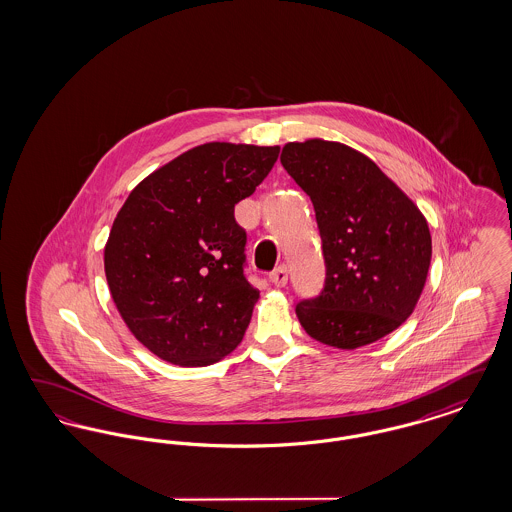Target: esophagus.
<instances>
[{
	"label": "esophagus",
	"instance_id": "obj_1",
	"mask_svg": "<svg viewBox=\"0 0 512 512\" xmlns=\"http://www.w3.org/2000/svg\"><path fill=\"white\" fill-rule=\"evenodd\" d=\"M268 278H270V282H272L276 288H284V286L288 284V268L282 265V267L272 270Z\"/></svg>",
	"mask_w": 512,
	"mask_h": 512
}]
</instances>
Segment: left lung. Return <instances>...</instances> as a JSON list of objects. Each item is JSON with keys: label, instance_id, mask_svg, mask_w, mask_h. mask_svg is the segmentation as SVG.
<instances>
[{"label": "left lung", "instance_id": "obj_1", "mask_svg": "<svg viewBox=\"0 0 512 512\" xmlns=\"http://www.w3.org/2000/svg\"><path fill=\"white\" fill-rule=\"evenodd\" d=\"M280 161L313 201L326 265L322 292L295 305L301 326L338 349L388 336L426 284L432 236L424 215L353 147L290 142Z\"/></svg>", "mask_w": 512, "mask_h": 512}]
</instances>
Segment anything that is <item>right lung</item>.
Returning <instances> with one entry per match:
<instances>
[{"mask_svg": "<svg viewBox=\"0 0 512 512\" xmlns=\"http://www.w3.org/2000/svg\"><path fill=\"white\" fill-rule=\"evenodd\" d=\"M280 147L211 142L151 172L124 201L105 245L122 320L151 353L180 366L217 363L244 340L259 299L245 276L238 201Z\"/></svg>", "mask_w": 512, "mask_h": 512, "instance_id": "right-lung-1", "label": "right lung"}]
</instances>
